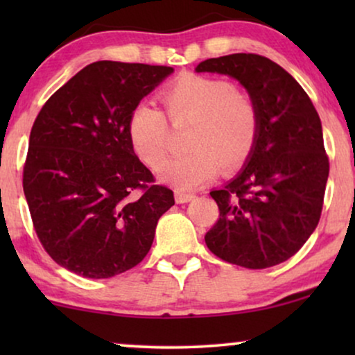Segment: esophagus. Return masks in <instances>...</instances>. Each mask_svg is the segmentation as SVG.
I'll use <instances>...</instances> for the list:
<instances>
[{
  "instance_id": "34e87169",
  "label": "esophagus",
  "mask_w": 355,
  "mask_h": 355,
  "mask_svg": "<svg viewBox=\"0 0 355 355\" xmlns=\"http://www.w3.org/2000/svg\"><path fill=\"white\" fill-rule=\"evenodd\" d=\"M174 198H176L178 203H186V202H191L192 198H196V193L184 192V191H176V192H174Z\"/></svg>"
}]
</instances>
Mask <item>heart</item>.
I'll list each match as a JSON object with an SVG mask.
<instances>
[{
    "label": "heart",
    "mask_w": 355,
    "mask_h": 355,
    "mask_svg": "<svg viewBox=\"0 0 355 355\" xmlns=\"http://www.w3.org/2000/svg\"><path fill=\"white\" fill-rule=\"evenodd\" d=\"M159 100L173 125L192 124L186 140L191 152L163 164L158 171L162 181L178 189H196L211 181L221 166L232 171L250 157L259 137L260 113L247 92L225 79L186 74L171 82ZM167 119L145 101L129 114L130 145L150 168H158L168 157L171 128Z\"/></svg>",
    "instance_id": "b5f03b06"
}]
</instances>
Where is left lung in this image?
Returning <instances> with one entry per match:
<instances>
[{"label": "left lung", "instance_id": "obj_1", "mask_svg": "<svg viewBox=\"0 0 355 355\" xmlns=\"http://www.w3.org/2000/svg\"><path fill=\"white\" fill-rule=\"evenodd\" d=\"M197 72L234 77L255 100L260 129L249 163L220 191V218L205 234L211 254L250 270L291 259L322 215L329 162L312 100L279 64L255 53L210 58Z\"/></svg>", "mask_w": 355, "mask_h": 355}]
</instances>
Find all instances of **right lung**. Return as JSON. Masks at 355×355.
<instances>
[{
  "instance_id": "obj_1",
  "label": "right lung",
  "mask_w": 355,
  "mask_h": 355,
  "mask_svg": "<svg viewBox=\"0 0 355 355\" xmlns=\"http://www.w3.org/2000/svg\"><path fill=\"white\" fill-rule=\"evenodd\" d=\"M174 69L96 61L42 106L22 186L46 254L84 278H111L145 259L174 193L134 153L130 111Z\"/></svg>"
}]
</instances>
